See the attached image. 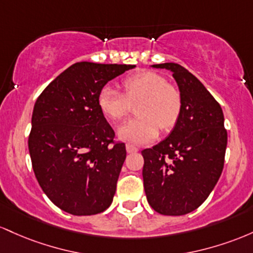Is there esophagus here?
Returning <instances> with one entry per match:
<instances>
[{"label": "esophagus", "mask_w": 253, "mask_h": 253, "mask_svg": "<svg viewBox=\"0 0 253 253\" xmlns=\"http://www.w3.org/2000/svg\"><path fill=\"white\" fill-rule=\"evenodd\" d=\"M137 150H138V148L136 146H134V144H131V143L126 144V152L127 153H136Z\"/></svg>", "instance_id": "34e87169"}]
</instances>
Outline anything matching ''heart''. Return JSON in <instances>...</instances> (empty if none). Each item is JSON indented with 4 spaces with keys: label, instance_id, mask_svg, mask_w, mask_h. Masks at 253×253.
<instances>
[{
    "label": "heart",
    "instance_id": "b5f03b06",
    "mask_svg": "<svg viewBox=\"0 0 253 253\" xmlns=\"http://www.w3.org/2000/svg\"><path fill=\"white\" fill-rule=\"evenodd\" d=\"M123 94L111 87H104L98 96V106L107 119L119 122L137 105L138 118L118 127L119 140L143 144L158 137L160 126L165 131L174 127L181 115L180 92L166 79L154 72H141L122 82Z\"/></svg>",
    "mask_w": 253,
    "mask_h": 253
}]
</instances>
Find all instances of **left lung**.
<instances>
[{"instance_id": "left-lung-1", "label": "left lung", "mask_w": 253, "mask_h": 253, "mask_svg": "<svg viewBox=\"0 0 253 253\" xmlns=\"http://www.w3.org/2000/svg\"><path fill=\"white\" fill-rule=\"evenodd\" d=\"M152 67L172 73L183 109L171 134L153 148L142 150L143 186L155 211L179 216L194 211L208 198L222 173L225 118L217 101L185 68L177 63Z\"/></svg>"}]
</instances>
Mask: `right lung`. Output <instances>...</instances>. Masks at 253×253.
I'll return each instance as SVG.
<instances>
[{"instance_id": "add662e5", "label": "right lung", "mask_w": 253, "mask_h": 253, "mask_svg": "<svg viewBox=\"0 0 253 253\" xmlns=\"http://www.w3.org/2000/svg\"><path fill=\"white\" fill-rule=\"evenodd\" d=\"M131 64L79 62L59 74L39 98L28 137L32 167L44 194L73 215H94L111 206L126 144L98 106L105 84Z\"/></svg>"}]
</instances>
